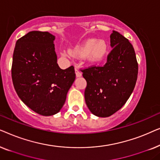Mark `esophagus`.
Listing matches in <instances>:
<instances>
[{"label":"esophagus","mask_w":160,"mask_h":160,"mask_svg":"<svg viewBox=\"0 0 160 160\" xmlns=\"http://www.w3.org/2000/svg\"><path fill=\"white\" fill-rule=\"evenodd\" d=\"M75 72H76V75L77 77H80V76H82V71H81L78 68H75Z\"/></svg>","instance_id":"34e87169"}]
</instances>
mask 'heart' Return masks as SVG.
Segmentation results:
<instances>
[{"mask_svg": "<svg viewBox=\"0 0 160 160\" xmlns=\"http://www.w3.org/2000/svg\"><path fill=\"white\" fill-rule=\"evenodd\" d=\"M108 52V44L104 40L89 39L76 48L71 53L73 55L83 57L86 55L89 62L96 63L102 61Z\"/></svg>", "mask_w": 160, "mask_h": 160, "instance_id": "1", "label": "heart"}]
</instances>
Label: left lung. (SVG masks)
I'll use <instances>...</instances> for the list:
<instances>
[{
    "mask_svg": "<svg viewBox=\"0 0 160 160\" xmlns=\"http://www.w3.org/2000/svg\"><path fill=\"white\" fill-rule=\"evenodd\" d=\"M110 38L113 49L106 64L82 71L87 81L85 102L89 111L100 117H110L126 103L138 73L134 48L128 39L115 30Z\"/></svg>",
    "mask_w": 160,
    "mask_h": 160,
    "instance_id": "8db88e82",
    "label": "left lung"
}]
</instances>
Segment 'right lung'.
Wrapping results in <instances>:
<instances>
[{"instance_id": "add662e5", "label": "right lung", "mask_w": 160, "mask_h": 160, "mask_svg": "<svg viewBox=\"0 0 160 160\" xmlns=\"http://www.w3.org/2000/svg\"><path fill=\"white\" fill-rule=\"evenodd\" d=\"M55 37L49 32L31 31L16 42L12 78L24 103L42 116L58 113L75 80L74 67L61 69L54 51Z\"/></svg>"}]
</instances>
